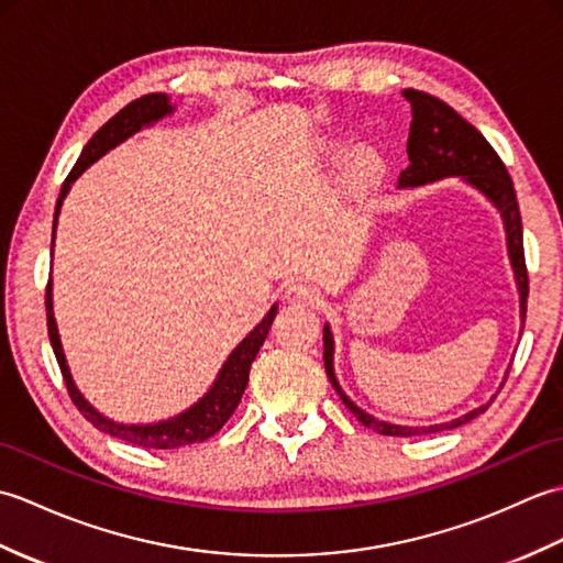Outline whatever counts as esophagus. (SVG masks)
I'll return each mask as SVG.
<instances>
[{
    "label": "esophagus",
    "instance_id": "esophagus-1",
    "mask_svg": "<svg viewBox=\"0 0 563 563\" xmlns=\"http://www.w3.org/2000/svg\"><path fill=\"white\" fill-rule=\"evenodd\" d=\"M285 300L292 305H312L317 300V288L307 280H295L285 288Z\"/></svg>",
    "mask_w": 563,
    "mask_h": 563
}]
</instances>
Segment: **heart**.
Listing matches in <instances>:
<instances>
[{
	"instance_id": "obj_1",
	"label": "heart",
	"mask_w": 563,
	"mask_h": 563,
	"mask_svg": "<svg viewBox=\"0 0 563 563\" xmlns=\"http://www.w3.org/2000/svg\"><path fill=\"white\" fill-rule=\"evenodd\" d=\"M379 169H382V159H379V154H377L375 147L361 145V147H357V150L353 152V157H351V172H353L355 176L369 178V176H375Z\"/></svg>"
}]
</instances>
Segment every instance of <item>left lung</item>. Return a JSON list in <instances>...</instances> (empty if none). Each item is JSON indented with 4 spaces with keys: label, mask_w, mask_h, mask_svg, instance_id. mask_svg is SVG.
I'll list each match as a JSON object with an SVG mask.
<instances>
[{
    "label": "left lung",
    "mask_w": 563,
    "mask_h": 563,
    "mask_svg": "<svg viewBox=\"0 0 563 563\" xmlns=\"http://www.w3.org/2000/svg\"><path fill=\"white\" fill-rule=\"evenodd\" d=\"M404 99L411 103L413 121L409 130V142H406L409 166L399 174V188H413V186L438 181V178L462 176L466 184L474 186L479 194H484L494 202L506 224L508 256H510L512 273H516V283L520 292V319L525 324L530 283H528V266H525L520 208H518L516 188H512V178L506 169V164L500 162L496 150L488 145L479 130H476L472 123H466L464 118L445 101H440L435 97H430V93L416 91V89H406ZM324 367L333 389L339 391L341 401L345 404V409H349L365 428H373L379 435L413 438V435L440 433V430H450L462 423H470L472 418L484 413L496 399L492 397L488 404L460 418H454L450 423L394 426L387 421H377L375 416L365 413L361 406H355L349 394L341 389L336 373H333V336H331L329 324L324 327ZM506 379H508V373H506Z\"/></svg>",
    "instance_id": "obj_1"
}]
</instances>
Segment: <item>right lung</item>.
Wrapping results in <instances>:
<instances>
[{"instance_id": "right-lung-1", "label": "right lung", "mask_w": 563, "mask_h": 563, "mask_svg": "<svg viewBox=\"0 0 563 563\" xmlns=\"http://www.w3.org/2000/svg\"><path fill=\"white\" fill-rule=\"evenodd\" d=\"M172 111H174V106L169 103V97H166V93H145V97L130 101L125 109L118 111L109 123H103L97 133H93V137L87 142V147L81 150L77 164L71 166L69 176L65 178L63 190H59V198L55 206V220H53V242H55L57 214H59V208H63V200L67 196L71 181H77V176L87 169L89 164L103 157L106 152L113 150L115 145H121L123 140L137 133V130L162 121V118L169 115ZM45 312H47V336H51V345H53V353L57 357L59 373H63L69 397H71V401H75L79 413L87 418L93 428H99L101 433H109L118 440H125V442H130V445H140L147 450H176V448H186V445H194V442H202V440L212 438L227 421H230V416L234 413L239 401H242V394L246 389L251 363L256 361V353L268 336L278 307L273 305L268 309V314L258 321V327L236 345V349L230 353V357L224 361L218 379L212 382V387L202 394V397L194 406H190V409L169 418V421L147 423V426L115 423V421H111V418L99 413L87 399L81 397V391L77 389L75 379H71V373L67 367L63 343H59V333H57V324H55V314H53V280H47V288H45Z\"/></svg>"}]
</instances>
